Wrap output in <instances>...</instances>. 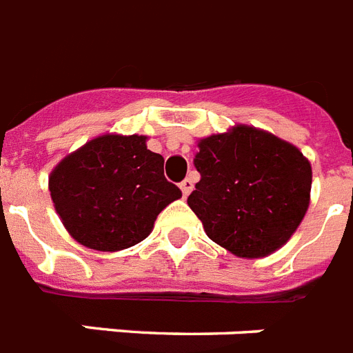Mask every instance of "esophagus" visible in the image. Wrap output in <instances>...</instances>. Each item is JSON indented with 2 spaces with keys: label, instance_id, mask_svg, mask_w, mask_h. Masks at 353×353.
I'll return each mask as SVG.
<instances>
[{
  "label": "esophagus",
  "instance_id": "esophagus-1",
  "mask_svg": "<svg viewBox=\"0 0 353 353\" xmlns=\"http://www.w3.org/2000/svg\"><path fill=\"white\" fill-rule=\"evenodd\" d=\"M193 179H185L184 182H182V184H180V190H182V194H184V196H188V194L191 193V191H193Z\"/></svg>",
  "mask_w": 353,
  "mask_h": 353
}]
</instances>
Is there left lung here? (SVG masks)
<instances>
[{"label":"left lung","instance_id":"left-lung-1","mask_svg":"<svg viewBox=\"0 0 353 353\" xmlns=\"http://www.w3.org/2000/svg\"><path fill=\"white\" fill-rule=\"evenodd\" d=\"M196 145L200 182L188 204L205 235L241 259L283 248L308 211L310 160L293 143L244 123Z\"/></svg>","mask_w":353,"mask_h":353}]
</instances>
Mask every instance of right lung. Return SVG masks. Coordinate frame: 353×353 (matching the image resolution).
Wrapping results in <instances>:
<instances>
[{
    "mask_svg": "<svg viewBox=\"0 0 353 353\" xmlns=\"http://www.w3.org/2000/svg\"><path fill=\"white\" fill-rule=\"evenodd\" d=\"M148 137L105 132L67 154L49 174L65 230L81 246L120 252L153 231L160 211L182 196L163 176L162 154Z\"/></svg>",
    "mask_w": 353,
    "mask_h": 353,
    "instance_id": "add662e5",
    "label": "right lung"
}]
</instances>
